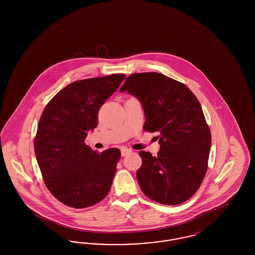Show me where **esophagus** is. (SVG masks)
Masks as SVG:
<instances>
[{
    "mask_svg": "<svg viewBox=\"0 0 255 255\" xmlns=\"http://www.w3.org/2000/svg\"><path fill=\"white\" fill-rule=\"evenodd\" d=\"M132 151L130 149H127V148H122V157H125L127 156L128 154H130Z\"/></svg>",
    "mask_w": 255,
    "mask_h": 255,
    "instance_id": "1",
    "label": "esophagus"
}]
</instances>
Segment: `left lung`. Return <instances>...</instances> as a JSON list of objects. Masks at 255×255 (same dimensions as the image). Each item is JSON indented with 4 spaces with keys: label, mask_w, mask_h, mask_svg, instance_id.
<instances>
[{
    "label": "left lung",
    "mask_w": 255,
    "mask_h": 255,
    "mask_svg": "<svg viewBox=\"0 0 255 255\" xmlns=\"http://www.w3.org/2000/svg\"><path fill=\"white\" fill-rule=\"evenodd\" d=\"M136 97L144 110L143 130L158 132L157 157L140 151L136 179L142 192L166 206L191 198L203 182L211 133L201 104L181 82L158 73L131 74L121 88Z\"/></svg>",
    "instance_id": "1"
}]
</instances>
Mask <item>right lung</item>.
<instances>
[{
    "mask_svg": "<svg viewBox=\"0 0 255 255\" xmlns=\"http://www.w3.org/2000/svg\"><path fill=\"white\" fill-rule=\"evenodd\" d=\"M126 75L115 73L75 81L62 89L43 111L34 151L50 193L66 206L84 208L109 193L121 151H93L84 139L97 126L100 107Z\"/></svg>",
    "mask_w": 255,
    "mask_h": 255,
    "instance_id": "right-lung-1",
    "label": "right lung"
}]
</instances>
